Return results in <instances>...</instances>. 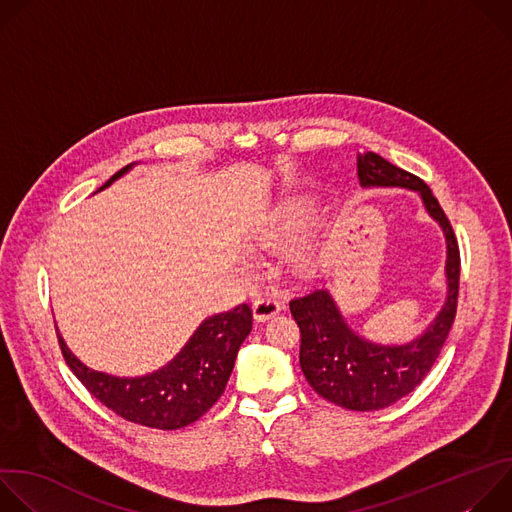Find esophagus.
<instances>
[{"mask_svg":"<svg viewBox=\"0 0 512 512\" xmlns=\"http://www.w3.org/2000/svg\"><path fill=\"white\" fill-rule=\"evenodd\" d=\"M281 310V302L275 294H267V296H259L255 302H253V316L255 320L259 322H265L269 318H273L275 314H279Z\"/></svg>","mask_w":512,"mask_h":512,"instance_id":"1","label":"esophagus"}]
</instances>
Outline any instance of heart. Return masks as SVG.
I'll return each instance as SVG.
<instances>
[{"instance_id": "1", "label": "heart", "mask_w": 512, "mask_h": 512, "mask_svg": "<svg viewBox=\"0 0 512 512\" xmlns=\"http://www.w3.org/2000/svg\"><path fill=\"white\" fill-rule=\"evenodd\" d=\"M316 210V202L308 196H294L273 206L261 221L251 229V241L263 249H283L289 243H294ZM314 257V247L304 245L296 253L298 263H310Z\"/></svg>"}]
</instances>
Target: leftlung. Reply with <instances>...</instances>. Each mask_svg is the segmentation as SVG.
Listing matches in <instances>:
<instances>
[{
    "mask_svg": "<svg viewBox=\"0 0 512 512\" xmlns=\"http://www.w3.org/2000/svg\"><path fill=\"white\" fill-rule=\"evenodd\" d=\"M362 188H405L419 194L446 239V300L413 340L381 344L350 328L328 287L310 289L289 302L302 332L300 367L312 389L350 411H379L409 395L431 371L450 334L458 308L460 251L448 216L429 186L373 152L356 156Z\"/></svg>",
    "mask_w": 512,
    "mask_h": 512,
    "instance_id": "left-lung-1",
    "label": "left lung"
}]
</instances>
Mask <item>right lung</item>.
Instances as JSON below:
<instances>
[{
  "label": "right lung",
  "mask_w": 512,
  "mask_h": 512,
  "mask_svg": "<svg viewBox=\"0 0 512 512\" xmlns=\"http://www.w3.org/2000/svg\"><path fill=\"white\" fill-rule=\"evenodd\" d=\"M137 164L119 170L97 192L109 188ZM251 328L253 314L247 304L208 316L168 364L141 377H117L87 367L66 346L58 328L56 334L70 371L105 407L145 427L180 429L200 419L225 393L237 352Z\"/></svg>",
  "instance_id": "1"
}]
</instances>
